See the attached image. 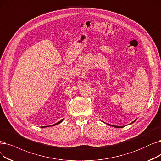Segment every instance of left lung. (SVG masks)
I'll list each match as a JSON object with an SVG mask.
<instances>
[{
    "label": "left lung",
    "mask_w": 161,
    "mask_h": 161,
    "mask_svg": "<svg viewBox=\"0 0 161 161\" xmlns=\"http://www.w3.org/2000/svg\"><path fill=\"white\" fill-rule=\"evenodd\" d=\"M136 120H135V121H133L132 122V123H131V124H133L134 121H136ZM103 122H104V121H103ZM108 124V125H111V126H112V127H117V128H121V127H123V126H118V125H110V124Z\"/></svg>",
    "instance_id": "1"
}]
</instances>
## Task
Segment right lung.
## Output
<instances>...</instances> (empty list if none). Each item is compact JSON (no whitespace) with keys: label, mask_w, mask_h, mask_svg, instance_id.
<instances>
[{"label":"right lung","mask_w":161,"mask_h":161,"mask_svg":"<svg viewBox=\"0 0 161 161\" xmlns=\"http://www.w3.org/2000/svg\"><path fill=\"white\" fill-rule=\"evenodd\" d=\"M63 119H61V121H58L57 122V123H56V124H53V125H48V126H42L41 127H42V128H43V127H49V126H53V125H57V124H60V123H61V122L63 121Z\"/></svg>","instance_id":"add662e5"}]
</instances>
